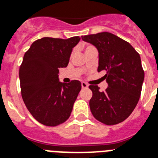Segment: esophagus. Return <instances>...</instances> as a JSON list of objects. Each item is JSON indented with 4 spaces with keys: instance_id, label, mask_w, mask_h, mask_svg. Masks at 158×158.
<instances>
[{
    "instance_id": "1",
    "label": "esophagus",
    "mask_w": 158,
    "mask_h": 158,
    "mask_svg": "<svg viewBox=\"0 0 158 158\" xmlns=\"http://www.w3.org/2000/svg\"><path fill=\"white\" fill-rule=\"evenodd\" d=\"M81 86H82V88H87V87H88V85H87L85 82H82Z\"/></svg>"
}]
</instances>
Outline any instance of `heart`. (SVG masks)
<instances>
[{"label":"heart","instance_id":"b5f03b06","mask_svg":"<svg viewBox=\"0 0 158 158\" xmlns=\"http://www.w3.org/2000/svg\"><path fill=\"white\" fill-rule=\"evenodd\" d=\"M94 47L92 46H89V45H87V46H86L85 47V52L86 51H87V50H94Z\"/></svg>","mask_w":158,"mask_h":158}]
</instances>
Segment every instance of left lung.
I'll return each instance as SVG.
<instances>
[{
	"mask_svg": "<svg viewBox=\"0 0 158 158\" xmlns=\"http://www.w3.org/2000/svg\"><path fill=\"white\" fill-rule=\"evenodd\" d=\"M82 39L97 49V71H107L105 91L89 86L91 113L107 125L119 124L130 116L140 99L144 78L140 54L128 42L108 32L82 36Z\"/></svg>",
	"mask_w": 158,
	"mask_h": 158,
	"instance_id": "8db88e82",
	"label": "left lung"
}]
</instances>
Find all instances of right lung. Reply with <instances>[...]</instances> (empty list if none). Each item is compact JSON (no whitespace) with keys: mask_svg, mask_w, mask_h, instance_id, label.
I'll use <instances>...</instances> for the list:
<instances>
[{"mask_svg":"<svg viewBox=\"0 0 158 158\" xmlns=\"http://www.w3.org/2000/svg\"><path fill=\"white\" fill-rule=\"evenodd\" d=\"M79 36L68 39L46 37L32 43L19 69L23 101L36 120L57 126L70 117L81 83L59 82L60 68L67 67Z\"/></svg>","mask_w":158,"mask_h":158,"instance_id":"obj_1","label":"right lung"}]
</instances>
